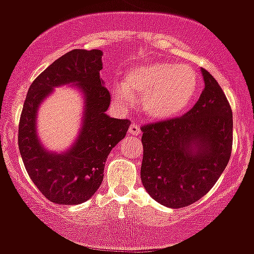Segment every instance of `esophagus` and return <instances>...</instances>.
<instances>
[{
  "label": "esophagus",
  "instance_id": "34e87169",
  "mask_svg": "<svg viewBox=\"0 0 254 254\" xmlns=\"http://www.w3.org/2000/svg\"><path fill=\"white\" fill-rule=\"evenodd\" d=\"M129 134L130 135H140L141 134V130H140V127H139L138 124H135V123H132L131 125L129 127Z\"/></svg>",
  "mask_w": 254,
  "mask_h": 254
}]
</instances>
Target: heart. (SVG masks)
<instances>
[{
    "instance_id": "obj_1",
    "label": "heart",
    "mask_w": 254,
    "mask_h": 254,
    "mask_svg": "<svg viewBox=\"0 0 254 254\" xmlns=\"http://www.w3.org/2000/svg\"><path fill=\"white\" fill-rule=\"evenodd\" d=\"M198 90V76L188 65L173 63L144 64L131 68L125 84L114 86V99L122 106L134 103L141 96L144 113L155 120L173 119L183 114Z\"/></svg>"
}]
</instances>
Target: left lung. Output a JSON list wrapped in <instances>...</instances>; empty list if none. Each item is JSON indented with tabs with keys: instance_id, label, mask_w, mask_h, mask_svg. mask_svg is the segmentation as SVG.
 Segmentation results:
<instances>
[{
	"instance_id": "8db88e82",
	"label": "left lung",
	"mask_w": 254,
	"mask_h": 254,
	"mask_svg": "<svg viewBox=\"0 0 254 254\" xmlns=\"http://www.w3.org/2000/svg\"><path fill=\"white\" fill-rule=\"evenodd\" d=\"M200 71L204 90L190 111L141 127L143 186L154 200L174 209L204 196L231 158V106L217 80Z\"/></svg>"
}]
</instances>
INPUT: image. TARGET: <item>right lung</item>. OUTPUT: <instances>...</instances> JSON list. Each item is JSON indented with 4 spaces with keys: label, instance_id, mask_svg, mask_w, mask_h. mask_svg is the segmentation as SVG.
<instances>
[{
    "label": "right lung",
    "instance_id": "right-lung-1",
    "mask_svg": "<svg viewBox=\"0 0 254 254\" xmlns=\"http://www.w3.org/2000/svg\"><path fill=\"white\" fill-rule=\"evenodd\" d=\"M103 52L72 50L51 64L31 84L18 125V148L31 181L56 204L73 205L89 200L100 187L105 160L125 138L129 120L106 114L110 94L100 79ZM73 84L83 94L82 127L65 152H52L37 134V111L55 87Z\"/></svg>",
    "mask_w": 254,
    "mask_h": 254
}]
</instances>
